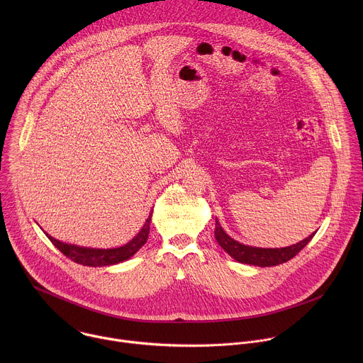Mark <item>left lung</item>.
I'll return each instance as SVG.
<instances>
[{"label": "left lung", "instance_id": "left-lung-1", "mask_svg": "<svg viewBox=\"0 0 363 363\" xmlns=\"http://www.w3.org/2000/svg\"><path fill=\"white\" fill-rule=\"evenodd\" d=\"M216 240L217 242L234 258L238 263L244 264H252L258 267H272V266H279L283 264L300 252L308 241L313 238L315 233L312 235H308L303 241L284 247V248H258V247H248L244 244H240L238 241L233 240L230 235L225 234V231L221 228L220 223L216 221Z\"/></svg>", "mask_w": 363, "mask_h": 363}]
</instances>
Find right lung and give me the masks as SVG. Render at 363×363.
I'll use <instances>...</instances> for the list:
<instances>
[{"instance_id":"1","label":"right lung","mask_w":363,"mask_h":363,"mask_svg":"<svg viewBox=\"0 0 363 363\" xmlns=\"http://www.w3.org/2000/svg\"><path fill=\"white\" fill-rule=\"evenodd\" d=\"M149 224H150V216L147 217L145 225L142 230L138 233L132 241H129L123 247L118 248H109V250H99V248H86V247H79L73 244H66L59 240H55L53 237H50L45 234L50 241L53 242L66 257H69L72 262L89 267H103V266H112L116 263H122L128 258H130L147 240L149 234Z\"/></svg>"}]
</instances>
